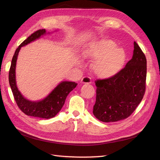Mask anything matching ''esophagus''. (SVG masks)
<instances>
[{"instance_id": "1", "label": "esophagus", "mask_w": 160, "mask_h": 160, "mask_svg": "<svg viewBox=\"0 0 160 160\" xmlns=\"http://www.w3.org/2000/svg\"><path fill=\"white\" fill-rule=\"evenodd\" d=\"M81 83H87V84H89V83H91V78L89 77H83L82 78V79H81Z\"/></svg>"}]
</instances>
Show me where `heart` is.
Segmentation results:
<instances>
[{
	"label": "heart",
	"instance_id": "b5f03b06",
	"mask_svg": "<svg viewBox=\"0 0 160 160\" xmlns=\"http://www.w3.org/2000/svg\"><path fill=\"white\" fill-rule=\"evenodd\" d=\"M85 59L93 60L92 69L100 78H110L117 75L123 67L126 53L123 49L118 48L113 41L102 39L92 41L83 51Z\"/></svg>",
	"mask_w": 160,
	"mask_h": 160
}]
</instances>
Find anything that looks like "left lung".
I'll return each instance as SVG.
<instances>
[{"mask_svg":"<svg viewBox=\"0 0 160 160\" xmlns=\"http://www.w3.org/2000/svg\"><path fill=\"white\" fill-rule=\"evenodd\" d=\"M147 59L134 41L132 59L115 76L95 81L96 118L103 122L128 118L141 102L146 89Z\"/></svg>","mask_w":160,"mask_h":160,"instance_id":"obj_1","label":"left lung"}]
</instances>
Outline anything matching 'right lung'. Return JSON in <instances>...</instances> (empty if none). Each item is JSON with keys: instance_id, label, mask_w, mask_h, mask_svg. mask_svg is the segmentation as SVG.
Returning <instances> with one entry per match:
<instances>
[{"instance_id": "obj_1", "label": "right lung", "mask_w": 160, "mask_h": 160, "mask_svg": "<svg viewBox=\"0 0 160 160\" xmlns=\"http://www.w3.org/2000/svg\"><path fill=\"white\" fill-rule=\"evenodd\" d=\"M45 33V29L36 31L23 41L15 50L9 72V81L15 102L19 109L24 113L36 118L49 119L55 117L58 112H59L64 104L68 93L76 88L77 83L71 81H62L46 98L38 102H33L26 99L22 96L21 92L18 90L15 80L16 62L21 48L40 38Z\"/></svg>"}]
</instances>
